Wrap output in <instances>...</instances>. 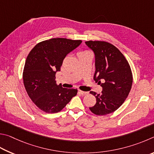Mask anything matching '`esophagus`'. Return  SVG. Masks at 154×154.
I'll use <instances>...</instances> for the list:
<instances>
[{"mask_svg": "<svg viewBox=\"0 0 154 154\" xmlns=\"http://www.w3.org/2000/svg\"><path fill=\"white\" fill-rule=\"evenodd\" d=\"M79 93L81 94L82 95H87V94L88 93L87 92H85V91H79Z\"/></svg>", "mask_w": 154, "mask_h": 154, "instance_id": "34e87169", "label": "esophagus"}]
</instances>
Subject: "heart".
Listing matches in <instances>:
<instances>
[{
	"mask_svg": "<svg viewBox=\"0 0 154 154\" xmlns=\"http://www.w3.org/2000/svg\"><path fill=\"white\" fill-rule=\"evenodd\" d=\"M87 53V51H80V52H79V53H78V55H82V54H83V53Z\"/></svg>",
	"mask_w": 154,
	"mask_h": 154,
	"instance_id": "b5f03b06",
	"label": "heart"
}]
</instances>
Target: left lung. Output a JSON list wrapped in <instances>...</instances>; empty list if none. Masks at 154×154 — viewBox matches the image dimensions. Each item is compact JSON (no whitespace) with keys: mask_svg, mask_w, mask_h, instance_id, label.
Returning a JSON list of instances; mask_svg holds the SVG:
<instances>
[{"mask_svg":"<svg viewBox=\"0 0 154 154\" xmlns=\"http://www.w3.org/2000/svg\"><path fill=\"white\" fill-rule=\"evenodd\" d=\"M85 43L95 54L94 80L103 88L101 94L90 92L97 102L89 109L97 116L109 114L122 106L130 93L133 84L130 65L123 54L109 42L89 40Z\"/></svg>","mask_w":154,"mask_h":154,"instance_id":"left-lung-1","label":"left lung"}]
</instances>
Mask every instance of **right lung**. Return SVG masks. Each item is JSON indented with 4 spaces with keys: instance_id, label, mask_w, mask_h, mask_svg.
Returning <instances> with one entry per match:
<instances>
[{
    "instance_id": "1",
    "label": "right lung",
    "mask_w": 154,
    "mask_h": 154,
    "mask_svg": "<svg viewBox=\"0 0 154 154\" xmlns=\"http://www.w3.org/2000/svg\"><path fill=\"white\" fill-rule=\"evenodd\" d=\"M81 42L80 40L51 38L38 43L28 54L23 72V85L29 98L42 111L60 112L76 95L77 89L57 85L55 74L67 54Z\"/></svg>"
}]
</instances>
